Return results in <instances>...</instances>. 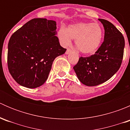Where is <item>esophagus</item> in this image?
Returning a JSON list of instances; mask_svg holds the SVG:
<instances>
[{"mask_svg": "<svg viewBox=\"0 0 130 130\" xmlns=\"http://www.w3.org/2000/svg\"><path fill=\"white\" fill-rule=\"evenodd\" d=\"M71 52H72V50H70V48H68V49L67 50L66 52H65V54L68 55V54H69L70 53H71Z\"/></svg>", "mask_w": 130, "mask_h": 130, "instance_id": "1", "label": "esophagus"}]
</instances>
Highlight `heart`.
Here are the masks:
<instances>
[{"instance_id": "b5f03b06", "label": "heart", "mask_w": 130, "mask_h": 130, "mask_svg": "<svg viewBox=\"0 0 130 130\" xmlns=\"http://www.w3.org/2000/svg\"><path fill=\"white\" fill-rule=\"evenodd\" d=\"M103 36V28L98 23H77L69 26L67 29L61 27L58 32V36L63 46H69L72 39L75 40L76 48L84 54L95 52L100 46Z\"/></svg>"}]
</instances>
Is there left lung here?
I'll list each match as a JSON object with an SVG mask.
<instances>
[{
	"instance_id": "left-lung-1",
	"label": "left lung",
	"mask_w": 130,
	"mask_h": 130,
	"mask_svg": "<svg viewBox=\"0 0 130 130\" xmlns=\"http://www.w3.org/2000/svg\"><path fill=\"white\" fill-rule=\"evenodd\" d=\"M104 27V41L95 54L80 57L73 67L78 80L87 86H96L108 80L117 72L123 58L124 39L108 21L99 19Z\"/></svg>"
}]
</instances>
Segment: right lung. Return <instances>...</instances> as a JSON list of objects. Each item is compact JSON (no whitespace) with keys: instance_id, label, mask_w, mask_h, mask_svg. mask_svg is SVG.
Masks as SVG:
<instances>
[{"instance_id":"add662e5","label":"right lung","mask_w":130,"mask_h":130,"mask_svg":"<svg viewBox=\"0 0 130 130\" xmlns=\"http://www.w3.org/2000/svg\"><path fill=\"white\" fill-rule=\"evenodd\" d=\"M56 22L35 18L12 34L8 43L7 66L15 82L33 89L48 77L55 58L66 48L60 46Z\"/></svg>"}]
</instances>
